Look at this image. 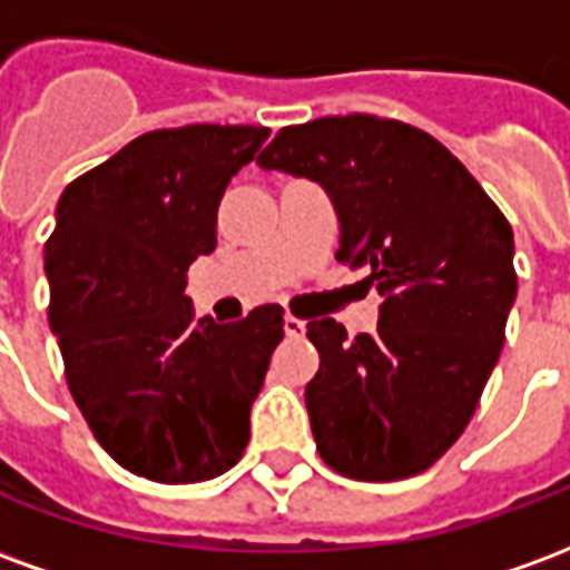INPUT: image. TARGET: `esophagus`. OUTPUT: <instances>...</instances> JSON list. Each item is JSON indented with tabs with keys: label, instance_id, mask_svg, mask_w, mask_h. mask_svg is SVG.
Segmentation results:
<instances>
[{
	"label": "esophagus",
	"instance_id": "1",
	"mask_svg": "<svg viewBox=\"0 0 570 570\" xmlns=\"http://www.w3.org/2000/svg\"><path fill=\"white\" fill-rule=\"evenodd\" d=\"M284 330H286V335L298 338V335H305V321H298V317H293V314H286Z\"/></svg>",
	"mask_w": 570,
	"mask_h": 570
}]
</instances>
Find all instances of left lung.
<instances>
[{"mask_svg": "<svg viewBox=\"0 0 570 570\" xmlns=\"http://www.w3.org/2000/svg\"><path fill=\"white\" fill-rule=\"evenodd\" d=\"M305 176L338 216L335 259L384 298L375 333L308 323L321 370L311 433L335 473L415 476L449 452L501 357L515 302L513 228L464 164L424 130L375 116L293 125L256 158Z\"/></svg>", "mask_w": 570, "mask_h": 570, "instance_id": "1", "label": "left lung"}]
</instances>
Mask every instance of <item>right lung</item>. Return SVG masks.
<instances>
[{"instance_id":"1","label":"right lung","mask_w":570,"mask_h":570,"mask_svg":"<svg viewBox=\"0 0 570 570\" xmlns=\"http://www.w3.org/2000/svg\"><path fill=\"white\" fill-rule=\"evenodd\" d=\"M268 128L186 125L130 140L63 188L45 244L48 323L97 442L151 482L223 476L249 442L284 308L195 321L186 272L216 249V210Z\"/></svg>"}]
</instances>
